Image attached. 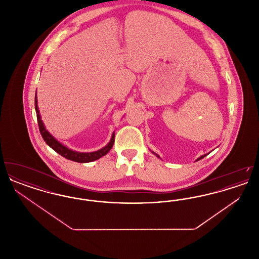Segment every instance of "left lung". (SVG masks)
Segmentation results:
<instances>
[{
    "label": "left lung",
    "instance_id": "obj_1",
    "mask_svg": "<svg viewBox=\"0 0 259 259\" xmlns=\"http://www.w3.org/2000/svg\"><path fill=\"white\" fill-rule=\"evenodd\" d=\"M152 153H153V154H155V155H156V156H157V157H158V158H160V156H159V155H158V154H156V153H155V152H153V151H152ZM207 155H208V153H207V154H204V155H202V156H200V157H199V158H197V159H196V161L200 160V159H202V158H204V157H205V156H207Z\"/></svg>",
    "mask_w": 259,
    "mask_h": 259
}]
</instances>
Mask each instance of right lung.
<instances>
[{
  "instance_id": "add662e5",
  "label": "right lung",
  "mask_w": 259,
  "mask_h": 259,
  "mask_svg": "<svg viewBox=\"0 0 259 259\" xmlns=\"http://www.w3.org/2000/svg\"><path fill=\"white\" fill-rule=\"evenodd\" d=\"M35 109H36V113H37V124H38L39 132L42 136V139L53 150H55L61 156L69 159V160L78 162V163H88V162L97 160L99 158L103 157L104 155H106L111 150L112 146H113L114 132L111 135V141L108 143V145L106 147H104V148H102L99 150H96V151H93V152H78V151H75V150H73L71 148H67L66 146H64L62 143L57 141L53 136L51 135L50 132L48 131V129L46 128L45 124L41 120L39 111H38L37 94L35 96Z\"/></svg>"
}]
</instances>
